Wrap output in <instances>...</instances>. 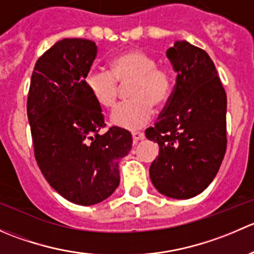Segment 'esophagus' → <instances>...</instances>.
Returning a JSON list of instances; mask_svg holds the SVG:
<instances>
[{"label": "esophagus", "mask_w": 254, "mask_h": 254, "mask_svg": "<svg viewBox=\"0 0 254 254\" xmlns=\"http://www.w3.org/2000/svg\"><path fill=\"white\" fill-rule=\"evenodd\" d=\"M131 136H132V141H134V143L140 141V140L145 139V134H143V132H141V131H132Z\"/></svg>", "instance_id": "obj_1"}]
</instances>
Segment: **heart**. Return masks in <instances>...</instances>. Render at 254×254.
Returning <instances> with one entry per match:
<instances>
[{"label": "heart", "instance_id": "heart-1", "mask_svg": "<svg viewBox=\"0 0 254 254\" xmlns=\"http://www.w3.org/2000/svg\"><path fill=\"white\" fill-rule=\"evenodd\" d=\"M129 101L120 103L111 115V122L123 129H139L151 119L153 107H163L173 88L172 75L156 59L140 49H129L111 60L109 71L93 68L83 78L84 87L102 108L114 107L119 84H127Z\"/></svg>", "mask_w": 254, "mask_h": 254}]
</instances>
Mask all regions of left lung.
I'll list each match as a JSON object with an SVG mask.
<instances>
[{
	"mask_svg": "<svg viewBox=\"0 0 254 254\" xmlns=\"http://www.w3.org/2000/svg\"><path fill=\"white\" fill-rule=\"evenodd\" d=\"M167 58L177 72L175 88L146 137L160 146L150 178L161 194L189 199L216 176L226 152V92L203 49L176 42Z\"/></svg>",
	"mask_w": 254,
	"mask_h": 254,
	"instance_id": "obj_1",
	"label": "left lung"
}]
</instances>
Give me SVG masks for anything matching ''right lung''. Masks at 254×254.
Listing matches in <instances>:
<instances>
[{"label":"right lung","mask_w":254,"mask_h":254,"mask_svg":"<svg viewBox=\"0 0 254 254\" xmlns=\"http://www.w3.org/2000/svg\"><path fill=\"white\" fill-rule=\"evenodd\" d=\"M97 55L92 40L66 38L35 64L27 114L34 156L48 183L78 205L101 203L119 186V160L131 150L129 131L106 127L83 78Z\"/></svg>","instance_id":"1"}]
</instances>
